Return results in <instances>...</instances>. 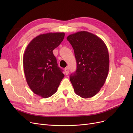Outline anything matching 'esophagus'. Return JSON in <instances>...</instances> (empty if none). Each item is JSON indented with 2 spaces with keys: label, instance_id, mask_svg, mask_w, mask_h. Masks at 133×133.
Instances as JSON below:
<instances>
[{
  "label": "esophagus",
  "instance_id": "1",
  "mask_svg": "<svg viewBox=\"0 0 133 133\" xmlns=\"http://www.w3.org/2000/svg\"><path fill=\"white\" fill-rule=\"evenodd\" d=\"M69 69L68 68V67H66L65 68V72L66 75H68L69 73Z\"/></svg>",
  "mask_w": 133,
  "mask_h": 133
}]
</instances>
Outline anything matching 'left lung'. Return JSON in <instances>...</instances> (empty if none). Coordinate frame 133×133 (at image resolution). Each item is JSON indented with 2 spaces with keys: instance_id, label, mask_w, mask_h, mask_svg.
I'll return each instance as SVG.
<instances>
[{
  "instance_id": "8db88e82",
  "label": "left lung",
  "mask_w": 133,
  "mask_h": 133,
  "mask_svg": "<svg viewBox=\"0 0 133 133\" xmlns=\"http://www.w3.org/2000/svg\"><path fill=\"white\" fill-rule=\"evenodd\" d=\"M67 39L72 46L77 64L75 72L70 75L74 92L82 98L92 97L100 91L107 78L108 48L101 38L87 31L72 34Z\"/></svg>"
}]
</instances>
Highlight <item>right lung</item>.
<instances>
[{
	"mask_svg": "<svg viewBox=\"0 0 133 133\" xmlns=\"http://www.w3.org/2000/svg\"><path fill=\"white\" fill-rule=\"evenodd\" d=\"M65 33L40 34L27 45L23 56L26 80L32 92L47 98L57 91L64 74L53 53L63 41Z\"/></svg>",
	"mask_w": 133,
	"mask_h": 133,
	"instance_id": "obj_1",
	"label": "right lung"
}]
</instances>
